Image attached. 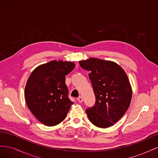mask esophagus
Instances as JSON below:
<instances>
[{
  "label": "esophagus",
  "instance_id": "1",
  "mask_svg": "<svg viewBox=\"0 0 158 158\" xmlns=\"http://www.w3.org/2000/svg\"><path fill=\"white\" fill-rule=\"evenodd\" d=\"M77 99H78V102H80V103H82L83 102V98L82 96H79Z\"/></svg>",
  "mask_w": 158,
  "mask_h": 158
}]
</instances>
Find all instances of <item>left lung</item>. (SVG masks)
<instances>
[{
    "label": "left lung",
    "instance_id": "1",
    "mask_svg": "<svg viewBox=\"0 0 158 158\" xmlns=\"http://www.w3.org/2000/svg\"><path fill=\"white\" fill-rule=\"evenodd\" d=\"M78 63L89 72L96 99L94 107L85 110L89 121L102 128L113 126L126 113L131 102L132 88L126 73L111 60L92 57Z\"/></svg>",
    "mask_w": 158,
    "mask_h": 158
}]
</instances>
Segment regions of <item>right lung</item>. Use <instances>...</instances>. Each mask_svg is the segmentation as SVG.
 Listing matches in <instances>:
<instances>
[{"label": "right lung", "instance_id": "add662e5", "mask_svg": "<svg viewBox=\"0 0 158 158\" xmlns=\"http://www.w3.org/2000/svg\"><path fill=\"white\" fill-rule=\"evenodd\" d=\"M74 66L73 62L51 60L38 66L27 79L24 94L27 107L46 126L63 121L74 103L69 98L65 76Z\"/></svg>", "mask_w": 158, "mask_h": 158}]
</instances>
